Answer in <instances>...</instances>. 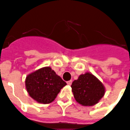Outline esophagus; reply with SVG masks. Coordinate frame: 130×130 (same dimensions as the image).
Here are the masks:
<instances>
[{
    "instance_id": "1",
    "label": "esophagus",
    "mask_w": 130,
    "mask_h": 130,
    "mask_svg": "<svg viewBox=\"0 0 130 130\" xmlns=\"http://www.w3.org/2000/svg\"><path fill=\"white\" fill-rule=\"evenodd\" d=\"M72 80H69V81H68V82H67V84H68V85H72Z\"/></svg>"
}]
</instances>
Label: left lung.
Instances as JSON below:
<instances>
[{
  "label": "left lung",
  "mask_w": 130,
  "mask_h": 130,
  "mask_svg": "<svg viewBox=\"0 0 130 130\" xmlns=\"http://www.w3.org/2000/svg\"><path fill=\"white\" fill-rule=\"evenodd\" d=\"M75 100L83 106H92L99 103L105 94V87L91 73L80 75L71 85Z\"/></svg>",
  "instance_id": "8db88e82"
}]
</instances>
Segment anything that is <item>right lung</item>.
I'll use <instances>...</instances> for the list:
<instances>
[{
	"instance_id": "obj_1",
	"label": "right lung",
	"mask_w": 130,
	"mask_h": 130,
	"mask_svg": "<svg viewBox=\"0 0 130 130\" xmlns=\"http://www.w3.org/2000/svg\"><path fill=\"white\" fill-rule=\"evenodd\" d=\"M67 83L50 67H45L31 73L25 79L29 94L39 103L48 104L54 101L60 89Z\"/></svg>"
}]
</instances>
